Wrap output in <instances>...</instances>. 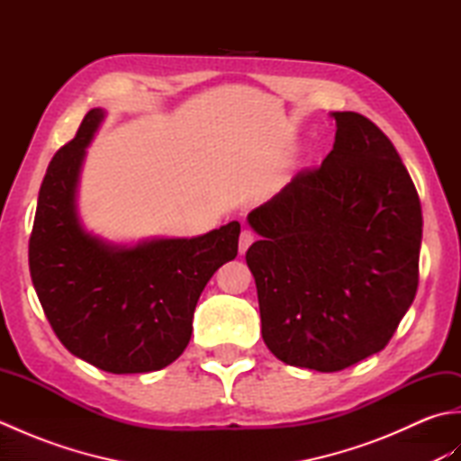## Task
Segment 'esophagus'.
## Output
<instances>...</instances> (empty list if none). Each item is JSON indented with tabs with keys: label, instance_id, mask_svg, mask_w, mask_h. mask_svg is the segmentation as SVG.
Here are the masks:
<instances>
[{
	"label": "esophagus",
	"instance_id": "esophagus-1",
	"mask_svg": "<svg viewBox=\"0 0 461 461\" xmlns=\"http://www.w3.org/2000/svg\"><path fill=\"white\" fill-rule=\"evenodd\" d=\"M253 241H256V236H253V231L251 230H243L240 233V253H246Z\"/></svg>",
	"mask_w": 461,
	"mask_h": 461
}]
</instances>
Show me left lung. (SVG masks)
Wrapping results in <instances>:
<instances>
[{
    "label": "left lung",
    "mask_w": 461,
    "mask_h": 461,
    "mask_svg": "<svg viewBox=\"0 0 461 461\" xmlns=\"http://www.w3.org/2000/svg\"><path fill=\"white\" fill-rule=\"evenodd\" d=\"M319 168L295 174L248 221L261 335L291 366L337 372L380 352L418 289L422 208L394 144L358 113H332Z\"/></svg>",
    "instance_id": "left-lung-1"
}]
</instances>
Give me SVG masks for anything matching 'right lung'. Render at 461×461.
Masks as SVG:
<instances>
[{"label": "right lung", "instance_id": "1", "mask_svg": "<svg viewBox=\"0 0 461 461\" xmlns=\"http://www.w3.org/2000/svg\"><path fill=\"white\" fill-rule=\"evenodd\" d=\"M103 119L101 109L86 113L75 139L49 162L29 238V271L49 325L71 355L113 375L152 372L188 347L205 283L238 256L240 223L132 248L85 231L77 184Z\"/></svg>", "mask_w": 461, "mask_h": 461}]
</instances>
